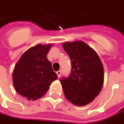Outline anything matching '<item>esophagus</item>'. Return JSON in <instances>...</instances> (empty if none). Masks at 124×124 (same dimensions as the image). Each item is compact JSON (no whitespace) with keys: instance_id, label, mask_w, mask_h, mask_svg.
Segmentation results:
<instances>
[{"instance_id":"34e87169","label":"esophagus","mask_w":124,"mask_h":124,"mask_svg":"<svg viewBox=\"0 0 124 124\" xmlns=\"http://www.w3.org/2000/svg\"><path fill=\"white\" fill-rule=\"evenodd\" d=\"M56 73H57V75H58V78H60V75H61V73H62V72H61V70H58L57 72H56Z\"/></svg>"}]
</instances>
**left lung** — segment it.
Returning <instances> with one entry per match:
<instances>
[{
  "instance_id": "obj_1",
  "label": "left lung",
  "mask_w": 124,
  "mask_h": 124,
  "mask_svg": "<svg viewBox=\"0 0 124 124\" xmlns=\"http://www.w3.org/2000/svg\"><path fill=\"white\" fill-rule=\"evenodd\" d=\"M69 55L71 71L60 79L64 95L76 106H85L94 100L103 86L104 69L97 53L82 41L63 43Z\"/></svg>"
}]
</instances>
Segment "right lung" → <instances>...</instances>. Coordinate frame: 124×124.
<instances>
[{"mask_svg":"<svg viewBox=\"0 0 124 124\" xmlns=\"http://www.w3.org/2000/svg\"><path fill=\"white\" fill-rule=\"evenodd\" d=\"M51 45L40 44L25 51L13 71L16 91L28 100H36L48 91L51 83L58 79L46 55Z\"/></svg>","mask_w":124,"mask_h":124,"instance_id":"1","label":"right lung"}]
</instances>
